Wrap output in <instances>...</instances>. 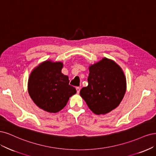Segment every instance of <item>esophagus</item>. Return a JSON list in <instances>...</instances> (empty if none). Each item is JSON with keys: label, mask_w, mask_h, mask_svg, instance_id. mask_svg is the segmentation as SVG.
<instances>
[{"label": "esophagus", "mask_w": 156, "mask_h": 156, "mask_svg": "<svg viewBox=\"0 0 156 156\" xmlns=\"http://www.w3.org/2000/svg\"><path fill=\"white\" fill-rule=\"evenodd\" d=\"M76 89L77 93H80V87H76Z\"/></svg>", "instance_id": "34e87169"}]
</instances>
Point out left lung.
<instances>
[{
	"mask_svg": "<svg viewBox=\"0 0 156 156\" xmlns=\"http://www.w3.org/2000/svg\"><path fill=\"white\" fill-rule=\"evenodd\" d=\"M88 85L80 92L89 108L97 115H104L116 108L126 91V80L119 65L104 58L90 65Z\"/></svg>",
	"mask_w": 156,
	"mask_h": 156,
	"instance_id": "1",
	"label": "left lung"
}]
</instances>
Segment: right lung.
<instances>
[{"label": "right lung", "instance_id": "obj_1", "mask_svg": "<svg viewBox=\"0 0 156 156\" xmlns=\"http://www.w3.org/2000/svg\"><path fill=\"white\" fill-rule=\"evenodd\" d=\"M62 62L45 61L34 68L30 74L28 91L37 106L49 113L62 110L69 98L76 93L69 85V77L62 73Z\"/></svg>", "mask_w": 156, "mask_h": 156}]
</instances>
